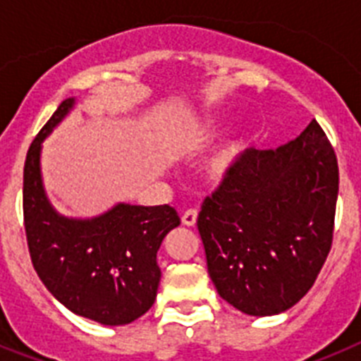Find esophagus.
Returning <instances> with one entry per match:
<instances>
[{"instance_id": "esophagus-1", "label": "esophagus", "mask_w": 361, "mask_h": 361, "mask_svg": "<svg viewBox=\"0 0 361 361\" xmlns=\"http://www.w3.org/2000/svg\"><path fill=\"white\" fill-rule=\"evenodd\" d=\"M197 216H199V212H197L195 208H190L184 212L183 215V224L188 226V228H191V226L197 224Z\"/></svg>"}]
</instances>
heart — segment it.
<instances>
[{
    "label": "heart",
    "instance_id": "b5f03b06",
    "mask_svg": "<svg viewBox=\"0 0 361 361\" xmlns=\"http://www.w3.org/2000/svg\"><path fill=\"white\" fill-rule=\"evenodd\" d=\"M245 145V132L238 130L233 133L224 145L220 146L215 152L212 159L208 161V173L213 178H222L231 171V168L237 164L238 157H240L242 149Z\"/></svg>",
    "mask_w": 361,
    "mask_h": 361
}]
</instances>
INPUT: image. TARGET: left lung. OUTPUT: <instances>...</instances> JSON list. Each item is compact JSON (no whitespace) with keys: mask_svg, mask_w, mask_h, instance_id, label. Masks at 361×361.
Wrapping results in <instances>:
<instances>
[{"mask_svg":"<svg viewBox=\"0 0 361 361\" xmlns=\"http://www.w3.org/2000/svg\"><path fill=\"white\" fill-rule=\"evenodd\" d=\"M338 161L317 121L276 149H245L199 213L209 279L251 317L288 311L331 251Z\"/></svg>","mask_w":361,"mask_h":361,"instance_id":"obj_1","label":"left lung"}]
</instances>
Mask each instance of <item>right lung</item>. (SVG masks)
I'll use <instances>...</instances> for the list:
<instances>
[{
	"mask_svg": "<svg viewBox=\"0 0 361 361\" xmlns=\"http://www.w3.org/2000/svg\"><path fill=\"white\" fill-rule=\"evenodd\" d=\"M65 99L27 153L23 216L37 276L66 309L103 325L132 324L153 305L157 251L180 224L175 208L117 204L94 219H68L50 206L41 180V145L73 108Z\"/></svg>",
	"mask_w": 361,
	"mask_h": 361,
	"instance_id": "obj_1",
	"label": "right lung"
}]
</instances>
